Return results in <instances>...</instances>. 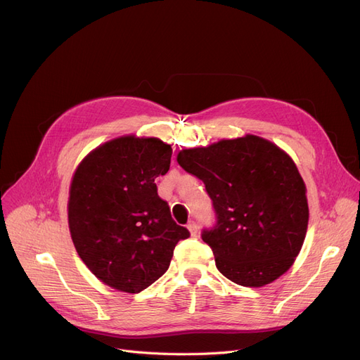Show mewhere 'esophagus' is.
I'll list each match as a JSON object with an SVG mask.
<instances>
[{"label":"esophagus","instance_id":"34e87169","mask_svg":"<svg viewBox=\"0 0 360 360\" xmlns=\"http://www.w3.org/2000/svg\"><path fill=\"white\" fill-rule=\"evenodd\" d=\"M187 229L190 230V233H191V236L194 237V236H197V233H198V225L195 224V221H190L188 222V225H187Z\"/></svg>","mask_w":360,"mask_h":360}]
</instances>
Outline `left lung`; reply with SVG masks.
<instances>
[{"label":"left lung","mask_w":360,"mask_h":360,"mask_svg":"<svg viewBox=\"0 0 360 360\" xmlns=\"http://www.w3.org/2000/svg\"><path fill=\"white\" fill-rule=\"evenodd\" d=\"M178 163L203 181L215 224L202 238L231 282L259 288L294 264L309 224L305 185L292 158L262 138L182 150Z\"/></svg>","instance_id":"left-lung-1"}]
</instances>
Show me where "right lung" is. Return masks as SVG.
Masks as SVG:
<instances>
[{
    "mask_svg": "<svg viewBox=\"0 0 360 360\" xmlns=\"http://www.w3.org/2000/svg\"><path fill=\"white\" fill-rule=\"evenodd\" d=\"M172 148L157 138L123 136L91 151L72 178L68 221L79 258L114 289L138 294L169 269L190 237L157 193Z\"/></svg>",
    "mask_w": 360,
    "mask_h": 360,
    "instance_id": "add662e5",
    "label": "right lung"
}]
</instances>
